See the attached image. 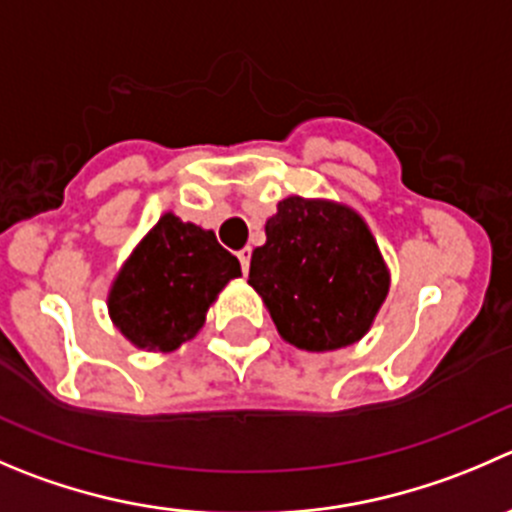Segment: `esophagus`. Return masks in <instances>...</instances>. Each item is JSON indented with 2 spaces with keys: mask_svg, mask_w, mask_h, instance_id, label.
<instances>
[{
  "mask_svg": "<svg viewBox=\"0 0 512 512\" xmlns=\"http://www.w3.org/2000/svg\"><path fill=\"white\" fill-rule=\"evenodd\" d=\"M250 257H252V250H250V247H242V250L237 252V260H240L242 272L250 270Z\"/></svg>",
  "mask_w": 512,
  "mask_h": 512,
  "instance_id": "1",
  "label": "esophagus"
}]
</instances>
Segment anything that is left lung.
I'll return each instance as SVG.
<instances>
[{
	"mask_svg": "<svg viewBox=\"0 0 512 512\" xmlns=\"http://www.w3.org/2000/svg\"><path fill=\"white\" fill-rule=\"evenodd\" d=\"M252 252L250 285L277 330L302 350L360 340L388 295V270L365 222L332 202L287 197Z\"/></svg>",
	"mask_w": 512,
	"mask_h": 512,
	"instance_id": "obj_1",
	"label": "left lung"
}]
</instances>
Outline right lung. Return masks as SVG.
I'll return each mask as SVG.
<instances>
[{
	"label": "right lung",
	"mask_w": 512,
	"mask_h": 512,
	"mask_svg": "<svg viewBox=\"0 0 512 512\" xmlns=\"http://www.w3.org/2000/svg\"><path fill=\"white\" fill-rule=\"evenodd\" d=\"M240 260L192 222L165 215L140 242L109 292V315L142 350H175L205 322Z\"/></svg>",
	"instance_id": "1"
}]
</instances>
